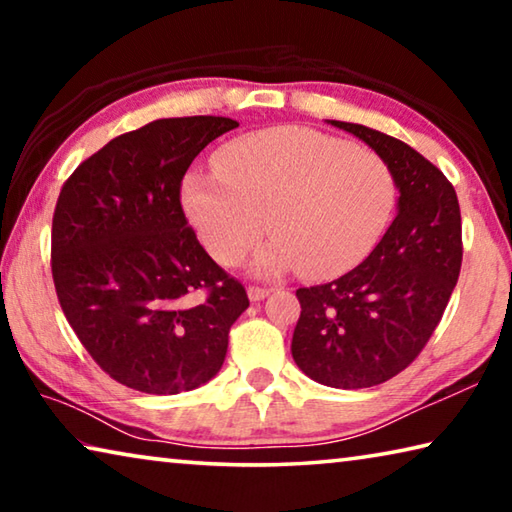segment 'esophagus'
I'll use <instances>...</instances> for the list:
<instances>
[{"mask_svg": "<svg viewBox=\"0 0 512 512\" xmlns=\"http://www.w3.org/2000/svg\"><path fill=\"white\" fill-rule=\"evenodd\" d=\"M271 291L273 289H268V287H248V298L253 302H259V300H264Z\"/></svg>", "mask_w": 512, "mask_h": 512, "instance_id": "34e87169", "label": "esophagus"}]
</instances>
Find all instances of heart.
<instances>
[{"instance_id": "1", "label": "heart", "mask_w": 512, "mask_h": 512, "mask_svg": "<svg viewBox=\"0 0 512 512\" xmlns=\"http://www.w3.org/2000/svg\"><path fill=\"white\" fill-rule=\"evenodd\" d=\"M216 171L185 178L189 221L216 262L237 266L268 228L255 271L336 277L366 259L397 205L393 169L379 153L302 126L239 137Z\"/></svg>"}]
</instances>
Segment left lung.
I'll return each mask as SVG.
<instances>
[{
	"label": "left lung",
	"mask_w": 512,
	"mask_h": 512,
	"mask_svg": "<svg viewBox=\"0 0 512 512\" xmlns=\"http://www.w3.org/2000/svg\"><path fill=\"white\" fill-rule=\"evenodd\" d=\"M329 124L388 162L400 201L357 268L296 291L302 311L291 354L318 384L368 388L411 366L443 318L463 262L461 207L445 173L409 144L361 124Z\"/></svg>",
	"instance_id": "8db88e82"
}]
</instances>
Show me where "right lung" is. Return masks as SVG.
<instances>
[{
  "label": "right lung",
  "mask_w": 512,
  "mask_h": 512,
  "mask_svg": "<svg viewBox=\"0 0 512 512\" xmlns=\"http://www.w3.org/2000/svg\"><path fill=\"white\" fill-rule=\"evenodd\" d=\"M237 126L228 117L151 121L110 140L60 189L51 223L58 302L99 368L135 391L176 395L210 381L250 305L180 205L189 164Z\"/></svg>",
  "instance_id": "obj_1"
}]
</instances>
